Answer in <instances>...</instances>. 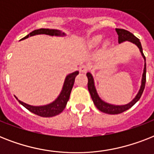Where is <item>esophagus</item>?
I'll return each instance as SVG.
<instances>
[{
	"label": "esophagus",
	"instance_id": "obj_1",
	"mask_svg": "<svg viewBox=\"0 0 154 154\" xmlns=\"http://www.w3.org/2000/svg\"><path fill=\"white\" fill-rule=\"evenodd\" d=\"M79 69L82 72H86L89 69V65H82L81 66H80Z\"/></svg>",
	"mask_w": 154,
	"mask_h": 154
}]
</instances>
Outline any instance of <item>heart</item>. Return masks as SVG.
<instances>
[{
	"label": "heart",
	"instance_id": "obj_1",
	"mask_svg": "<svg viewBox=\"0 0 154 154\" xmlns=\"http://www.w3.org/2000/svg\"><path fill=\"white\" fill-rule=\"evenodd\" d=\"M102 41V36L101 35H97L95 37H92L90 41H89V44L93 45V46H95V45H97L101 42Z\"/></svg>",
	"mask_w": 154,
	"mask_h": 154
}]
</instances>
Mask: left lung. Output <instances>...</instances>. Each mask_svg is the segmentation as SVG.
<instances>
[{"label":"left lung","mask_w":154,"mask_h":154,"mask_svg":"<svg viewBox=\"0 0 154 154\" xmlns=\"http://www.w3.org/2000/svg\"><path fill=\"white\" fill-rule=\"evenodd\" d=\"M116 32H117V35H118V43H122L124 42H130L132 43H134L138 47V49H140L141 55L143 57L144 60H145V67H144L143 74H142V79H141V88L139 89V92L137 94V96L134 98V100L130 101L129 103L126 104V105H111L109 103L105 102L102 101L100 97H99L98 94L97 93L96 88L94 85V77L92 76L90 72H87L86 76L88 77V89H89V94L91 95L92 100L94 101V105L100 111L105 112V113H108V114H118V113H122V112L126 111L127 109H129L130 108L136 104L137 102L139 99L141 98L142 93L144 91L145 86H146V57L144 56L143 50H142V47H141V44L140 42V40L134 36L133 33H131L129 31H127L125 29H116Z\"/></svg>","instance_id":"8db88e82"}]
</instances>
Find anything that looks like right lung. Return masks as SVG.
Masks as SVG:
<instances>
[{"label": "right lung", "mask_w": 154, "mask_h": 154, "mask_svg": "<svg viewBox=\"0 0 154 154\" xmlns=\"http://www.w3.org/2000/svg\"><path fill=\"white\" fill-rule=\"evenodd\" d=\"M38 34H47L50 36H65L64 32H61L60 30L57 29H36L28 34L26 37H25L22 40L26 39L29 37H32L35 35ZM79 73L78 71H76L74 72H72L70 74L67 75L65 77V82L63 85L62 90L60 92V95L56 99L55 101L46 105H42V106H33V105H28L26 103H24L22 101H19L17 97L16 98L17 101L21 104V105L29 110L34 114H37L40 117H54L56 115H58L59 113L62 112L65 109L66 104H67L69 99L70 93L72 89L73 84L75 82V77Z\"/></svg>", "instance_id": "1"}]
</instances>
